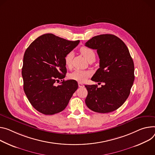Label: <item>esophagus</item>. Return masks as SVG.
<instances>
[{"mask_svg":"<svg viewBox=\"0 0 155 155\" xmlns=\"http://www.w3.org/2000/svg\"><path fill=\"white\" fill-rule=\"evenodd\" d=\"M78 87H80V88H81V87H84V85H83L82 83H78Z\"/></svg>","mask_w":155,"mask_h":155,"instance_id":"34e87169","label":"esophagus"}]
</instances>
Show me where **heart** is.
Listing matches in <instances>:
<instances>
[{
  "label": "heart",
  "instance_id": "b5f03b06",
  "mask_svg": "<svg viewBox=\"0 0 155 155\" xmlns=\"http://www.w3.org/2000/svg\"><path fill=\"white\" fill-rule=\"evenodd\" d=\"M80 52L82 54V55L85 57L88 61L92 59H95V53L93 49L91 48H89L88 47L83 46L80 48ZM72 59V54L71 52L68 53L65 57V64L67 67H70L71 65ZM90 76V73L87 71H84V70H75L74 72H73L70 75V78L80 81L83 82L85 81L87 78Z\"/></svg>",
  "mask_w": 155,
  "mask_h": 155
}]
</instances>
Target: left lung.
Instances as JSON below:
<instances>
[{
	"label": "left lung",
	"mask_w": 155,
	"mask_h": 155,
	"mask_svg": "<svg viewBox=\"0 0 155 155\" xmlns=\"http://www.w3.org/2000/svg\"><path fill=\"white\" fill-rule=\"evenodd\" d=\"M85 46L96 49L100 58V68L91 80L104 83L100 88L96 85L85 86L88 91L85 103L96 112L114 111L127 99L135 79L129 51L120 38L110 34L94 36Z\"/></svg>",
	"instance_id": "obj_1"
}]
</instances>
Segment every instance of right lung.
<instances>
[{
    "mask_svg": "<svg viewBox=\"0 0 155 155\" xmlns=\"http://www.w3.org/2000/svg\"><path fill=\"white\" fill-rule=\"evenodd\" d=\"M80 41H68L53 34L36 38L25 51L22 77L25 93L33 107L41 113L52 115L62 111L78 88L74 80H61L65 77V55Z\"/></svg>",
    "mask_w": 155,
    "mask_h": 155,
    "instance_id": "obj_1",
    "label": "right lung"
}]
</instances>
